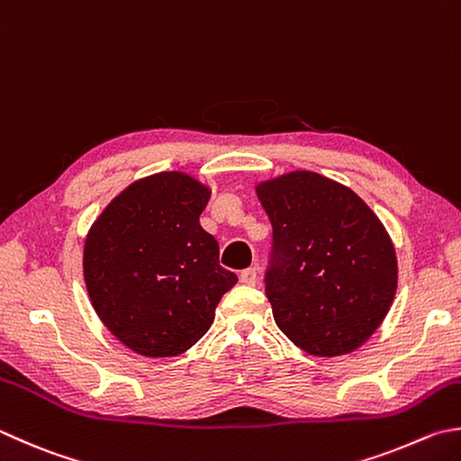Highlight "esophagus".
<instances>
[{"label":"esophagus","mask_w":461,"mask_h":461,"mask_svg":"<svg viewBox=\"0 0 461 461\" xmlns=\"http://www.w3.org/2000/svg\"><path fill=\"white\" fill-rule=\"evenodd\" d=\"M240 283L255 285L257 283V268L250 267V268H245V271H240Z\"/></svg>","instance_id":"esophagus-1"}]
</instances>
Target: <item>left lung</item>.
<instances>
[{
    "label": "left lung",
    "instance_id": "1",
    "mask_svg": "<svg viewBox=\"0 0 461 461\" xmlns=\"http://www.w3.org/2000/svg\"><path fill=\"white\" fill-rule=\"evenodd\" d=\"M273 227L265 293L276 327L319 357L355 351L393 303L397 260L351 188L297 170L257 186Z\"/></svg>",
    "mask_w": 461,
    "mask_h": 461
}]
</instances>
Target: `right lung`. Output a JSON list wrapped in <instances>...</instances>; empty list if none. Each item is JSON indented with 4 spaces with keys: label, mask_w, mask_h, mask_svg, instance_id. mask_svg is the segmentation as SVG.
<instances>
[{
    "label": "right lung",
    "mask_w": 461,
    "mask_h": 461,
    "mask_svg": "<svg viewBox=\"0 0 461 461\" xmlns=\"http://www.w3.org/2000/svg\"><path fill=\"white\" fill-rule=\"evenodd\" d=\"M211 190L182 172L130 185L86 239L84 279L112 335L146 357H176L214 321L237 275L198 216Z\"/></svg>",
    "instance_id": "obj_1"
}]
</instances>
